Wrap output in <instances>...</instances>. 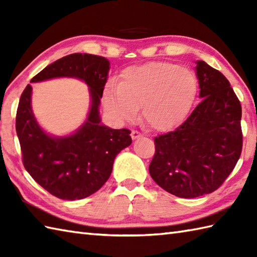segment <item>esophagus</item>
<instances>
[{"instance_id":"obj_1","label":"esophagus","mask_w":257,"mask_h":257,"mask_svg":"<svg viewBox=\"0 0 257 257\" xmlns=\"http://www.w3.org/2000/svg\"><path fill=\"white\" fill-rule=\"evenodd\" d=\"M140 137H143V134L137 132V130H133V132H132V138H133L134 140L138 139V138H140Z\"/></svg>"}]
</instances>
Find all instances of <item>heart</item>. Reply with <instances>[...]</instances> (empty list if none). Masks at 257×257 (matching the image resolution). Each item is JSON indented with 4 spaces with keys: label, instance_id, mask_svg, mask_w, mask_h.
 <instances>
[{
    "label": "heart",
    "instance_id": "1",
    "mask_svg": "<svg viewBox=\"0 0 257 257\" xmlns=\"http://www.w3.org/2000/svg\"><path fill=\"white\" fill-rule=\"evenodd\" d=\"M198 81L190 69L169 62H154L125 68L118 87L103 91V105L117 121H130L143 107L144 121L157 132L178 127L190 110Z\"/></svg>",
    "mask_w": 257,
    "mask_h": 257
}]
</instances>
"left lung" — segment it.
<instances>
[{
    "label": "left lung",
    "instance_id": "left-lung-1",
    "mask_svg": "<svg viewBox=\"0 0 257 257\" xmlns=\"http://www.w3.org/2000/svg\"><path fill=\"white\" fill-rule=\"evenodd\" d=\"M201 102L179 127L155 138L149 166L155 182L179 198H198L219 189L239 159L242 107L226 77L196 62Z\"/></svg>",
    "mask_w": 257,
    "mask_h": 257
}]
</instances>
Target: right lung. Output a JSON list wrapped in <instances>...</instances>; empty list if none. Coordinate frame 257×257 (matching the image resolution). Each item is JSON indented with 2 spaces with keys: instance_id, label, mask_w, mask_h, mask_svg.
<instances>
[{
  "instance_id": "obj_1",
  "label": "right lung",
  "mask_w": 257,
  "mask_h": 257,
  "mask_svg": "<svg viewBox=\"0 0 257 257\" xmlns=\"http://www.w3.org/2000/svg\"><path fill=\"white\" fill-rule=\"evenodd\" d=\"M109 72L108 59L91 54H70L31 79L55 77L84 80L90 89L91 106L86 122L68 137H51L36 122L31 107L32 86L22 92L16 111V134L24 168L35 181L62 200H80L95 193L110 177L114 158L132 144L130 130L100 123L99 107Z\"/></svg>"
}]
</instances>
